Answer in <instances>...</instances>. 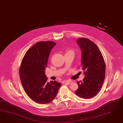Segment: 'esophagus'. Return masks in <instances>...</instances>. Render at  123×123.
<instances>
[{"instance_id": "34e87169", "label": "esophagus", "mask_w": 123, "mask_h": 123, "mask_svg": "<svg viewBox=\"0 0 123 123\" xmlns=\"http://www.w3.org/2000/svg\"><path fill=\"white\" fill-rule=\"evenodd\" d=\"M65 82V83H66L67 85H70L71 84H72L73 82L72 81H71V80H66Z\"/></svg>"}]
</instances>
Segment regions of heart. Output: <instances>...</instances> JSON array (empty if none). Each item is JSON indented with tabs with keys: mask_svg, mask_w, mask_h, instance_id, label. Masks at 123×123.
<instances>
[{
	"mask_svg": "<svg viewBox=\"0 0 123 123\" xmlns=\"http://www.w3.org/2000/svg\"><path fill=\"white\" fill-rule=\"evenodd\" d=\"M74 54V52L71 49H67L66 51L65 54Z\"/></svg>",
	"mask_w": 123,
	"mask_h": 123,
	"instance_id": "heart-1",
	"label": "heart"
}]
</instances>
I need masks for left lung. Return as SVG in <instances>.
I'll return each instance as SVG.
<instances>
[{
    "label": "left lung",
    "mask_w": 123,
    "mask_h": 123,
    "mask_svg": "<svg viewBox=\"0 0 123 123\" xmlns=\"http://www.w3.org/2000/svg\"><path fill=\"white\" fill-rule=\"evenodd\" d=\"M82 50V69L85 76L82 81L77 82L79 88L76 95L83 98L95 96L104 83L106 65L98 46L87 38H79L77 41Z\"/></svg>",
    "instance_id": "8db88e82"
}]
</instances>
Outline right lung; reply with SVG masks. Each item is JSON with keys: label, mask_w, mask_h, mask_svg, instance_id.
Listing matches in <instances>:
<instances>
[{"label": "right lung", "mask_w": 123, "mask_h": 123, "mask_svg": "<svg viewBox=\"0 0 123 123\" xmlns=\"http://www.w3.org/2000/svg\"><path fill=\"white\" fill-rule=\"evenodd\" d=\"M56 44L51 41L36 43L26 53L19 68L20 79L26 93L40 104L52 101L62 85L56 81L47 82L44 71L51 50Z\"/></svg>", "instance_id": "add662e5"}]
</instances>
